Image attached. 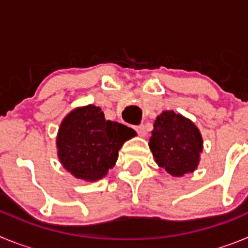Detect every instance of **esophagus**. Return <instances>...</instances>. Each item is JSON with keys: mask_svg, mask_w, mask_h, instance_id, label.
I'll return each mask as SVG.
<instances>
[{"mask_svg": "<svg viewBox=\"0 0 248 248\" xmlns=\"http://www.w3.org/2000/svg\"><path fill=\"white\" fill-rule=\"evenodd\" d=\"M134 129H135V131H137L138 134L140 135V137H145L146 133H145V128H144L143 124H139V125H135Z\"/></svg>", "mask_w": 248, "mask_h": 248, "instance_id": "esophagus-1", "label": "esophagus"}]
</instances>
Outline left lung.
I'll list each match as a JSON object with an SVG mask.
<instances>
[{"mask_svg": "<svg viewBox=\"0 0 248 248\" xmlns=\"http://www.w3.org/2000/svg\"><path fill=\"white\" fill-rule=\"evenodd\" d=\"M149 146L159 166L174 176H183L198 168L202 138L191 120L163 111L155 120Z\"/></svg>", "mask_w": 248, "mask_h": 248, "instance_id": "1", "label": "left lung"}]
</instances>
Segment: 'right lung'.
Here are the masks:
<instances>
[{
	"mask_svg": "<svg viewBox=\"0 0 248 248\" xmlns=\"http://www.w3.org/2000/svg\"><path fill=\"white\" fill-rule=\"evenodd\" d=\"M135 135L129 126L105 120L99 107L77 108L68 114L59 128V160L78 179L99 180L114 166L124 141Z\"/></svg>",
	"mask_w": 248,
	"mask_h": 248,
	"instance_id": "add662e5",
	"label": "right lung"
}]
</instances>
